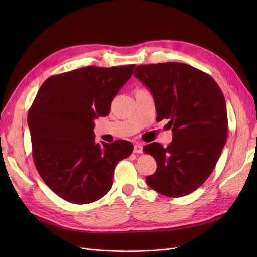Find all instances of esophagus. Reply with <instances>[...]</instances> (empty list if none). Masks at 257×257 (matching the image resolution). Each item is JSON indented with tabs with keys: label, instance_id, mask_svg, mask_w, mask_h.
<instances>
[{
	"label": "esophagus",
	"instance_id": "obj_1",
	"mask_svg": "<svg viewBox=\"0 0 257 257\" xmlns=\"http://www.w3.org/2000/svg\"><path fill=\"white\" fill-rule=\"evenodd\" d=\"M134 153H142L143 152V146L141 144L134 145Z\"/></svg>",
	"mask_w": 257,
	"mask_h": 257
}]
</instances>
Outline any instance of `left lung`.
Segmentation results:
<instances>
[{
  "mask_svg": "<svg viewBox=\"0 0 257 257\" xmlns=\"http://www.w3.org/2000/svg\"><path fill=\"white\" fill-rule=\"evenodd\" d=\"M135 78L150 90L157 121L168 119L173 142L144 147L157 161L147 184L167 197L197 190L213 172L227 139V110L223 93L211 76L191 65H138Z\"/></svg>",
  "mask_w": 257,
  "mask_h": 257,
  "instance_id": "obj_1",
  "label": "left lung"
}]
</instances>
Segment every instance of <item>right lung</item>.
I'll return each instance as SVG.
<instances>
[{
	"mask_svg": "<svg viewBox=\"0 0 257 257\" xmlns=\"http://www.w3.org/2000/svg\"><path fill=\"white\" fill-rule=\"evenodd\" d=\"M135 65L87 66L51 76L28 114L33 159L44 182L69 203L96 201L110 191L114 168L130 157L126 141L95 143L94 119L110 112Z\"/></svg>",
	"mask_w": 257,
	"mask_h": 257,
	"instance_id": "add662e5",
	"label": "right lung"
}]
</instances>
